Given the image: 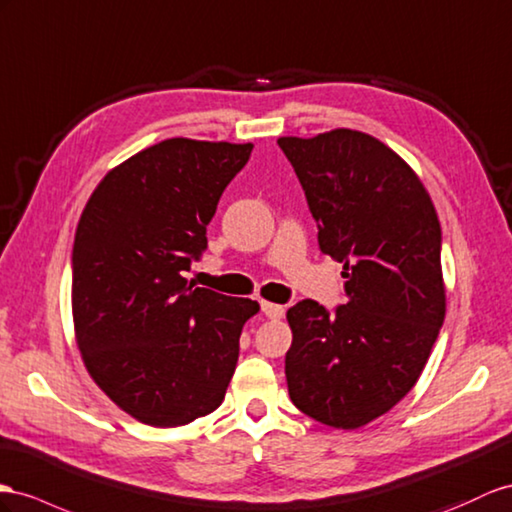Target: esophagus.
<instances>
[{
	"label": "esophagus",
	"mask_w": 512,
	"mask_h": 512,
	"mask_svg": "<svg viewBox=\"0 0 512 512\" xmlns=\"http://www.w3.org/2000/svg\"><path fill=\"white\" fill-rule=\"evenodd\" d=\"M261 311H264L270 320H281L283 313H285V307L274 305V303H266V300H264V303H261Z\"/></svg>",
	"instance_id": "esophagus-1"
}]
</instances>
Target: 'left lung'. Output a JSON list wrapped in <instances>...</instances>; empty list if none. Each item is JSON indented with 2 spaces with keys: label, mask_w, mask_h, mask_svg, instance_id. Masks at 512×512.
<instances>
[{
  "label": "left lung",
  "mask_w": 512,
  "mask_h": 512,
  "mask_svg": "<svg viewBox=\"0 0 512 512\" xmlns=\"http://www.w3.org/2000/svg\"><path fill=\"white\" fill-rule=\"evenodd\" d=\"M324 255L344 264L346 303L287 311V391L316 422L355 430L413 389L445 318L441 225L422 179L357 129L283 136Z\"/></svg>",
  "instance_id": "1"
}]
</instances>
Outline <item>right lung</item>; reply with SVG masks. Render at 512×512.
<instances>
[{
    "instance_id": "right-lung-1",
    "label": "right lung",
    "mask_w": 512,
    "mask_h": 512,
    "mask_svg": "<svg viewBox=\"0 0 512 512\" xmlns=\"http://www.w3.org/2000/svg\"><path fill=\"white\" fill-rule=\"evenodd\" d=\"M253 144L168 138L99 181L77 222L71 305L88 374L127 415L155 428L225 400L257 300L183 277Z\"/></svg>"
}]
</instances>
